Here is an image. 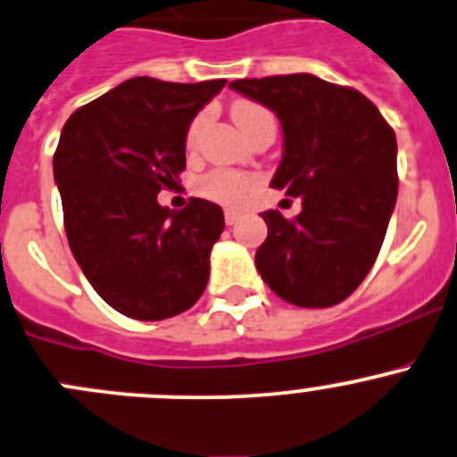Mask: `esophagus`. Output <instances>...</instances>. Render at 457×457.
<instances>
[{
    "mask_svg": "<svg viewBox=\"0 0 457 457\" xmlns=\"http://www.w3.org/2000/svg\"><path fill=\"white\" fill-rule=\"evenodd\" d=\"M241 216H243V214H241V212H238V210H225V223L234 225L238 219H241Z\"/></svg>",
    "mask_w": 457,
    "mask_h": 457,
    "instance_id": "1",
    "label": "esophagus"
}]
</instances>
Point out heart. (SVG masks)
Instances as JSON below:
<instances>
[{"mask_svg":"<svg viewBox=\"0 0 457 457\" xmlns=\"http://www.w3.org/2000/svg\"><path fill=\"white\" fill-rule=\"evenodd\" d=\"M232 116L237 120V125L241 127V131H245L252 122H256L259 118L270 116V111L263 109L261 104H254V102H237L232 106ZM203 118L192 122L187 131V147H192L198 138V131H201ZM198 189L201 194H205L207 198H214V201L220 203H241L245 201L247 194L254 189V180L247 179V176L237 174V171L228 170H214L207 176H203L201 183H198Z\"/></svg>","mask_w":457,"mask_h":457,"instance_id":"1","label":"heart"}]
</instances>
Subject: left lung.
I'll list each match as a JSON object with an SVG mask.
<instances>
[{
	"mask_svg": "<svg viewBox=\"0 0 457 457\" xmlns=\"http://www.w3.org/2000/svg\"><path fill=\"white\" fill-rule=\"evenodd\" d=\"M229 88L277 113L283 158L270 185L301 198L295 219L261 214V278L292 305L339 303L364 281L386 237L397 201L395 131L369 97L317 75L234 79Z\"/></svg>",
	"mask_w": 457,
	"mask_h": 457,
	"instance_id": "8db88e82",
	"label": "left lung"
}]
</instances>
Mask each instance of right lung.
Instances as JSON below:
<instances>
[{
  "label": "right lung",
  "mask_w": 457,
  "mask_h": 457,
  "mask_svg": "<svg viewBox=\"0 0 457 457\" xmlns=\"http://www.w3.org/2000/svg\"><path fill=\"white\" fill-rule=\"evenodd\" d=\"M223 87L131 78L62 129L53 176L71 252L93 290L127 317H176L205 290L223 210L192 198L171 212L156 196L185 170L189 125Z\"/></svg>",
  "instance_id": "add662e5"
}]
</instances>
